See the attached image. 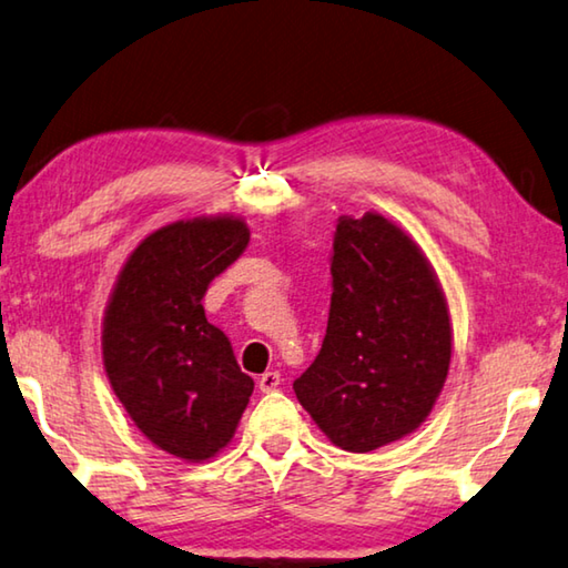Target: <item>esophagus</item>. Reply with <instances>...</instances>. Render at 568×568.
Listing matches in <instances>:
<instances>
[{
  "mask_svg": "<svg viewBox=\"0 0 568 568\" xmlns=\"http://www.w3.org/2000/svg\"><path fill=\"white\" fill-rule=\"evenodd\" d=\"M257 386H260V392H263V394L275 392L277 386H281V374H277V372H265L263 376H260Z\"/></svg>",
  "mask_w": 568,
  "mask_h": 568,
  "instance_id": "34e87169",
  "label": "esophagus"
}]
</instances>
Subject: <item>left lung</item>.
Returning a JSON list of instances; mask_svg holds the SVG:
<instances>
[{"mask_svg": "<svg viewBox=\"0 0 568 568\" xmlns=\"http://www.w3.org/2000/svg\"><path fill=\"white\" fill-rule=\"evenodd\" d=\"M321 354L295 397L333 445L372 453L429 417L453 358V321L435 267L379 212L341 217Z\"/></svg>", "mask_w": 568, "mask_h": 568, "instance_id": "obj_1", "label": "left lung"}]
</instances>
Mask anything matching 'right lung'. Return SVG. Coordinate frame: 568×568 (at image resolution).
I'll return each mask as SVG.
<instances>
[{
  "label": "right lung",
  "mask_w": 568,
  "mask_h": 568,
  "mask_svg": "<svg viewBox=\"0 0 568 568\" xmlns=\"http://www.w3.org/2000/svg\"><path fill=\"white\" fill-rule=\"evenodd\" d=\"M247 242L235 214L164 224L133 247L108 295L101 354L111 389L143 437L179 460L220 455L255 386L202 305Z\"/></svg>",
  "instance_id": "right-lung-1"
}]
</instances>
